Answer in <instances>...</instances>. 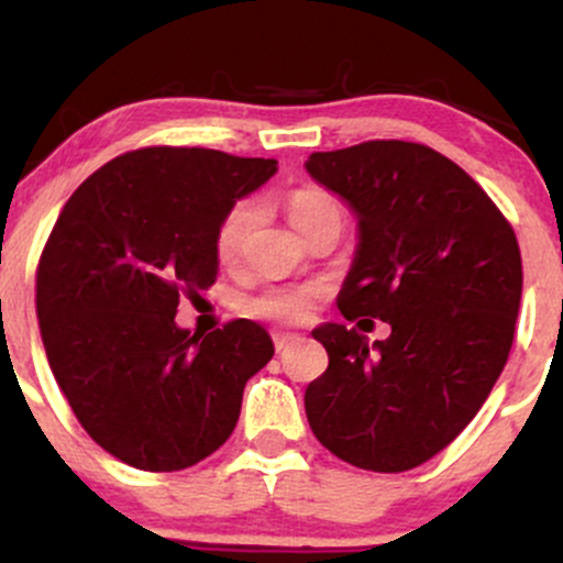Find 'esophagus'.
Here are the masks:
<instances>
[{"instance_id":"1","label":"esophagus","mask_w":563,"mask_h":563,"mask_svg":"<svg viewBox=\"0 0 563 563\" xmlns=\"http://www.w3.org/2000/svg\"><path fill=\"white\" fill-rule=\"evenodd\" d=\"M273 341H275V349H277V352H283V349H286V346L296 344V341H299V335H296V333H283V331H275V333H273Z\"/></svg>"}]
</instances>
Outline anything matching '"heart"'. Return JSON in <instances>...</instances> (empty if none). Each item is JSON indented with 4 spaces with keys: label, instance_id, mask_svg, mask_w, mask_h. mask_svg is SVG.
<instances>
[{
    "label": "heart",
    "instance_id": "obj_1",
    "mask_svg": "<svg viewBox=\"0 0 563 563\" xmlns=\"http://www.w3.org/2000/svg\"><path fill=\"white\" fill-rule=\"evenodd\" d=\"M286 214L301 235H307L314 224L328 217H344L341 203L328 190L320 187H299L288 192ZM256 222V206L251 200L232 203L224 217L219 219L214 232V254L219 264H235L241 260L243 245L249 241V232ZM322 299L320 286H275L251 296L245 301V312L262 320L275 322H303L312 314L314 303Z\"/></svg>",
    "mask_w": 563,
    "mask_h": 563
}]
</instances>
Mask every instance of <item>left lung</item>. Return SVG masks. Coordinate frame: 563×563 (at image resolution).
I'll list each match as a JSON object with an SVG mask.
<instances>
[{"instance_id":"8db88e82","label":"left lung","mask_w":563,"mask_h":563,"mask_svg":"<svg viewBox=\"0 0 563 563\" xmlns=\"http://www.w3.org/2000/svg\"><path fill=\"white\" fill-rule=\"evenodd\" d=\"M307 172L357 214L341 314L391 325L373 346L357 328H314L328 371L303 394L307 421L352 466L410 471L466 429L503 373L521 301L519 241L493 198L421 142L312 153Z\"/></svg>"}]
</instances>
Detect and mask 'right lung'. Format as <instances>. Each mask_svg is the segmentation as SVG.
I'll return each mask as SVG.
<instances>
[{"label":"right lung","instance_id":"1","mask_svg":"<svg viewBox=\"0 0 563 563\" xmlns=\"http://www.w3.org/2000/svg\"><path fill=\"white\" fill-rule=\"evenodd\" d=\"M275 158L140 147L108 161L63 206L36 267V318L57 386L89 437L126 466L179 471L228 442L269 333L230 320L209 335L174 322L214 286V232Z\"/></svg>","mask_w":563,"mask_h":563}]
</instances>
